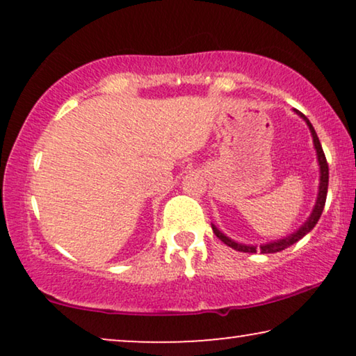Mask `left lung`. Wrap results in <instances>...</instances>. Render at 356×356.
<instances>
[{"instance_id":"8db88e82","label":"left lung","mask_w":356,"mask_h":356,"mask_svg":"<svg viewBox=\"0 0 356 356\" xmlns=\"http://www.w3.org/2000/svg\"><path fill=\"white\" fill-rule=\"evenodd\" d=\"M296 115L300 116V118H303V121L306 124H308V128L311 131V136H313V144H314V149H316V155H318V165H319V189H318V197H316V204L313 207V212L309 213L308 220H306L303 225H301L298 230L291 233V235L285 236V238H280V240L277 241H269V243H264V245L261 246H254V245H245V243H238L235 240H232V238H228L225 233H222L218 228L213 225L212 223V230L216 233V236L218 240H222L225 243L227 246L233 248V250L236 251H243V252H256V251H261L262 254H272V252H279V251H284L285 248H289L291 245H295L296 241H300L301 238L305 235H308V233L313 230L316 227V223H318L321 213L324 211V206H325V196H327V186H329V165H327V160H325V155L323 152V147H321V143H319V138L318 134H316V131L313 128V124L309 123V120L306 118L303 113H300L298 110H295Z\"/></svg>"}]
</instances>
